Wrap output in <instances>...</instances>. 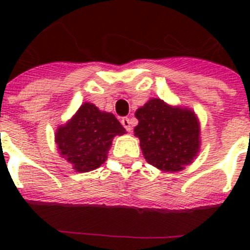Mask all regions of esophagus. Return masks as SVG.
I'll return each instance as SVG.
<instances>
[{
    "label": "esophagus",
    "instance_id": "esophagus-1",
    "mask_svg": "<svg viewBox=\"0 0 250 250\" xmlns=\"http://www.w3.org/2000/svg\"><path fill=\"white\" fill-rule=\"evenodd\" d=\"M121 125H123L125 129H126V131H131L132 127H131V121H130L129 118H123L121 119Z\"/></svg>",
    "mask_w": 250,
    "mask_h": 250
}]
</instances>
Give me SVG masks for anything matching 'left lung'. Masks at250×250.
<instances>
[{
  "instance_id": "obj_1",
  "label": "left lung",
  "mask_w": 250,
  "mask_h": 250,
  "mask_svg": "<svg viewBox=\"0 0 250 250\" xmlns=\"http://www.w3.org/2000/svg\"><path fill=\"white\" fill-rule=\"evenodd\" d=\"M135 116L134 132L149 164L173 173L190 164L199 150V123L193 111L152 99Z\"/></svg>"
}]
</instances>
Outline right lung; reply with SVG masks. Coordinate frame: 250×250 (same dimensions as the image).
<instances>
[{"instance_id": "obj_1", "label": "right lung", "mask_w": 250, "mask_h": 250, "mask_svg": "<svg viewBox=\"0 0 250 250\" xmlns=\"http://www.w3.org/2000/svg\"><path fill=\"white\" fill-rule=\"evenodd\" d=\"M123 134L125 129L114 115L86 103L65 126L57 129L56 144L60 155L70 161L76 171L86 173L103 164L112 138Z\"/></svg>"}]
</instances>
